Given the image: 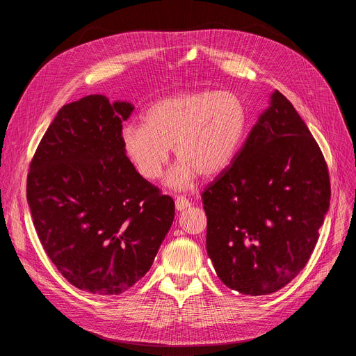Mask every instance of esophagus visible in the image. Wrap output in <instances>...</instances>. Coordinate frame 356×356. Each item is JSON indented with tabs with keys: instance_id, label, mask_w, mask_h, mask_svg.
Instances as JSON below:
<instances>
[{
	"instance_id": "obj_1",
	"label": "esophagus",
	"mask_w": 356,
	"mask_h": 356,
	"mask_svg": "<svg viewBox=\"0 0 356 356\" xmlns=\"http://www.w3.org/2000/svg\"><path fill=\"white\" fill-rule=\"evenodd\" d=\"M191 202L186 199V197H183V196H177V199H176V209L177 211H186V209H189L191 208Z\"/></svg>"
}]
</instances>
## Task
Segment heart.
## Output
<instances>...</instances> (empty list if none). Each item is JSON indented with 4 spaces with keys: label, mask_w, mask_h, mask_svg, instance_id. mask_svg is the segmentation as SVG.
<instances>
[{
    "label": "heart",
    "mask_w": 356,
    "mask_h": 356,
    "mask_svg": "<svg viewBox=\"0 0 356 356\" xmlns=\"http://www.w3.org/2000/svg\"><path fill=\"white\" fill-rule=\"evenodd\" d=\"M247 105L232 90H191L163 98L149 106L143 124L129 122L121 129V147L136 172L157 180L170 157L179 163L165 183L186 189L200 173H222L236 156L245 137Z\"/></svg>",
    "instance_id": "1"
}]
</instances>
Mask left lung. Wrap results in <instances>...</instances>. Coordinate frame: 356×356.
Instances as JSON below:
<instances>
[{
  "mask_svg": "<svg viewBox=\"0 0 356 356\" xmlns=\"http://www.w3.org/2000/svg\"><path fill=\"white\" fill-rule=\"evenodd\" d=\"M202 199L208 255L227 287L266 296L305 268L329 211L330 181L319 145L283 93H271Z\"/></svg>",
  "mask_w": 356,
  "mask_h": 356,
  "instance_id": "left-lung-1",
  "label": "left lung"
}]
</instances>
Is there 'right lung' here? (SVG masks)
Here are the masks:
<instances>
[{"instance_id":"right-lung-1","label":"right lung","mask_w":356,"mask_h":356,"mask_svg":"<svg viewBox=\"0 0 356 356\" xmlns=\"http://www.w3.org/2000/svg\"><path fill=\"white\" fill-rule=\"evenodd\" d=\"M133 111L104 95L62 106L27 176L46 254L72 286L98 296L121 294L144 277L175 219L173 199L143 179L121 147Z\"/></svg>"}]
</instances>
